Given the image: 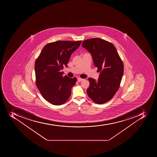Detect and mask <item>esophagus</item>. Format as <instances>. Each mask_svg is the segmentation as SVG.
Here are the masks:
<instances>
[{"mask_svg": "<svg viewBox=\"0 0 157 157\" xmlns=\"http://www.w3.org/2000/svg\"><path fill=\"white\" fill-rule=\"evenodd\" d=\"M78 79V82H82V80H83V79H82V78H78V79Z\"/></svg>", "mask_w": 157, "mask_h": 157, "instance_id": "esophagus-1", "label": "esophagus"}]
</instances>
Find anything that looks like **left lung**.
Returning <instances> with one entry per match:
<instances>
[{
	"instance_id": "obj_1",
	"label": "left lung",
	"mask_w": 157,
	"mask_h": 157,
	"mask_svg": "<svg viewBox=\"0 0 157 157\" xmlns=\"http://www.w3.org/2000/svg\"><path fill=\"white\" fill-rule=\"evenodd\" d=\"M82 46L91 54L94 65L100 71L97 81L88 78V96L96 104H105L113 97L120 87L124 73L122 60L115 46L102 39L86 40Z\"/></svg>"
}]
</instances>
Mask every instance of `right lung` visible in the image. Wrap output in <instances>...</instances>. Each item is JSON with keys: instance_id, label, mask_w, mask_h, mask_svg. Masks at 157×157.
Segmentation results:
<instances>
[{"instance_id": "obj_1", "label": "right lung", "mask_w": 157, "mask_h": 157, "mask_svg": "<svg viewBox=\"0 0 157 157\" xmlns=\"http://www.w3.org/2000/svg\"><path fill=\"white\" fill-rule=\"evenodd\" d=\"M82 41L49 43L42 49L35 63V83L43 97L53 105L64 104L70 97L77 78L63 76L61 70L67 67L71 56Z\"/></svg>"}]
</instances>
